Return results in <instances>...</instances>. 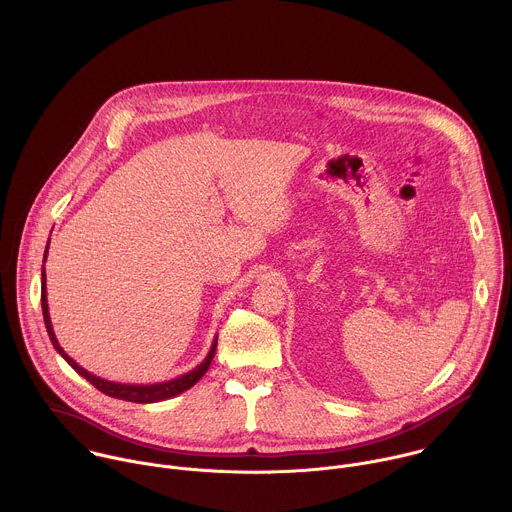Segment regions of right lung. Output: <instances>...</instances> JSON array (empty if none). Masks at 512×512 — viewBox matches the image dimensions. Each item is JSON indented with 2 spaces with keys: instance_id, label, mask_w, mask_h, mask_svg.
I'll return each mask as SVG.
<instances>
[{
  "instance_id": "right-lung-1",
  "label": "right lung",
  "mask_w": 512,
  "mask_h": 512,
  "mask_svg": "<svg viewBox=\"0 0 512 512\" xmlns=\"http://www.w3.org/2000/svg\"><path fill=\"white\" fill-rule=\"evenodd\" d=\"M47 252H49V242H47V248H45V256H43V270H41V307H43V319H45V327H47V333H49V339L55 347V351L73 366L74 370L84 376L94 388H98L100 392H104L106 396H112V398H118V400H126V402H136V404H151V402H161V400H167V398H173L185 390H189L191 386H195L203 376L205 372L209 370V366L213 363V357H215V351H217V339L213 341V347L209 351V355L205 357V361L201 365L195 366L191 372L187 374H181L177 378H171L167 382H155V384H122V382H112V380H104L92 372H88L86 368L78 365L76 361H73L65 351L63 347L59 345L57 337H55V331H53V325H51V317H49V303H47V278H45V260H47Z\"/></svg>"
}]
</instances>
